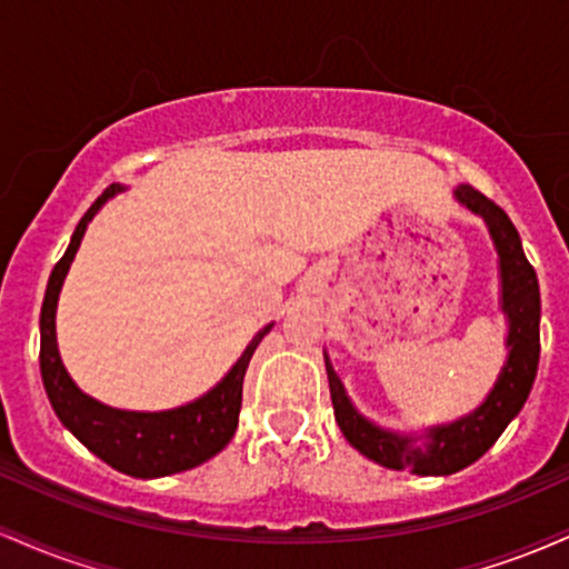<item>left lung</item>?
Segmentation results:
<instances>
[{"instance_id": "obj_1", "label": "left lung", "mask_w": 569, "mask_h": 569, "mask_svg": "<svg viewBox=\"0 0 569 569\" xmlns=\"http://www.w3.org/2000/svg\"><path fill=\"white\" fill-rule=\"evenodd\" d=\"M457 200L471 208L473 213L485 217L492 232L495 248L500 257L502 278V310L508 312V361L502 367L492 393L473 415L462 417L443 428H430L426 433V447H415L422 436H396L380 430L363 420L352 409L350 398L345 396L342 382L326 358V375H329L331 403L335 417L342 428L345 439L369 460L380 462L393 471H411L420 476H449L468 468L500 439L508 422L519 415L530 396L535 375L540 361V289L532 264L521 251V240L516 227L495 200L481 194L479 189L462 184L457 187Z\"/></svg>"}]
</instances>
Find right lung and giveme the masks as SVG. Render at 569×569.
Segmentation results:
<instances>
[{
    "mask_svg": "<svg viewBox=\"0 0 569 569\" xmlns=\"http://www.w3.org/2000/svg\"><path fill=\"white\" fill-rule=\"evenodd\" d=\"M120 187L103 189V194L88 213L80 219L71 243L58 264L53 267L48 280V291H44L42 318H39V331H42V342H39V371H42L44 390H48L50 403H53L58 420L67 426L71 433L80 439L84 447L96 457H101L107 466L114 471L136 476V479H158V476H171L189 471V468L200 466V462L211 460L221 449L230 443L238 428L240 401H243V377L251 361L253 350L262 342L267 331L272 329L264 326L257 337L251 339L240 361L234 363L230 375L221 380L208 396L198 398L194 403L179 407L173 411H120L109 409L103 403L93 401L84 396L71 377L63 369L61 356H58L56 345V307L58 291H61L63 278H67L71 259H74L77 248L84 234L88 221L96 217L101 202L112 198Z\"/></svg>",
    "mask_w": 569,
    "mask_h": 569,
    "instance_id": "add662e5",
    "label": "right lung"
}]
</instances>
